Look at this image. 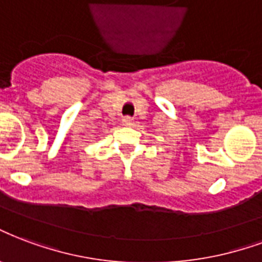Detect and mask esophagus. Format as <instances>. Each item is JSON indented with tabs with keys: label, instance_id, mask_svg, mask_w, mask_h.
Segmentation results:
<instances>
[{
	"label": "esophagus",
	"instance_id": "34e87169",
	"mask_svg": "<svg viewBox=\"0 0 262 262\" xmlns=\"http://www.w3.org/2000/svg\"><path fill=\"white\" fill-rule=\"evenodd\" d=\"M122 123L125 126H130L132 123H133V119H132L130 116H123V118H122Z\"/></svg>",
	"mask_w": 262,
	"mask_h": 262
}]
</instances>
